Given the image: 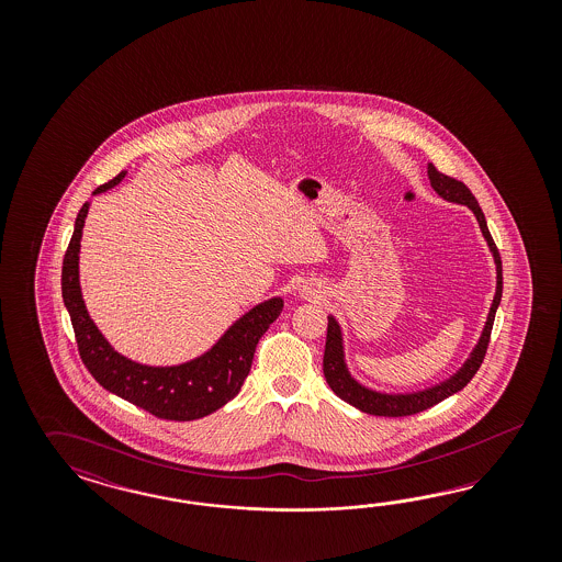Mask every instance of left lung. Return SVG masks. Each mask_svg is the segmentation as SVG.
<instances>
[{"instance_id":"left-lung-1","label":"left lung","mask_w":562,"mask_h":562,"mask_svg":"<svg viewBox=\"0 0 562 562\" xmlns=\"http://www.w3.org/2000/svg\"><path fill=\"white\" fill-rule=\"evenodd\" d=\"M428 179H430L432 189L441 195L442 200L468 205L474 212L477 224H480V231L486 238V243L493 251L494 263H496V292H494L493 306H491L488 319H486V325L482 329V336L477 340L476 348L472 350L470 358L463 362L460 371L453 376H449L447 381L439 383V385L416 393H379L360 385L357 379L348 373V367L344 362L340 325L329 315L327 317V338H325L324 352L325 381L331 387V392L336 393L340 400L348 402L350 406H355L360 412H367V414H373V416H393V418L412 416V414H418L423 409L437 406L439 402L447 400L453 393L461 392L472 381V376L477 373L482 360L486 357V348H488L491 331H493L494 315H496V308H498L501 296H503V263H501L498 249H496L493 237L488 233L486 218L482 214V207L477 205L474 193L458 179H453L449 175H442L441 170L435 169L432 165H428Z\"/></svg>"}]
</instances>
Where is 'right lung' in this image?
Listing matches in <instances>:
<instances>
[{
	"label": "right lung",
	"mask_w": 562,
	"mask_h": 562,
	"mask_svg": "<svg viewBox=\"0 0 562 562\" xmlns=\"http://www.w3.org/2000/svg\"><path fill=\"white\" fill-rule=\"evenodd\" d=\"M127 172L94 189L92 195L115 188ZM90 202H86L74 224V235L61 268V294L78 341L80 358L106 392L115 393L137 408L165 420H198L228 404L243 387L256 355L259 338L284 308L280 296L256 305L226 329L205 355L177 367H148L120 355L104 340L86 311L80 290V238Z\"/></svg>",
	"instance_id": "obj_1"
}]
</instances>
